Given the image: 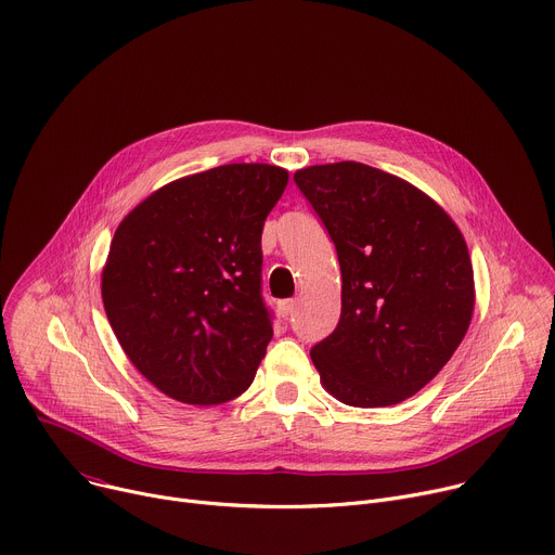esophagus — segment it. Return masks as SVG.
I'll return each mask as SVG.
<instances>
[{"instance_id": "1", "label": "esophagus", "mask_w": 555, "mask_h": 555, "mask_svg": "<svg viewBox=\"0 0 555 555\" xmlns=\"http://www.w3.org/2000/svg\"><path fill=\"white\" fill-rule=\"evenodd\" d=\"M296 310V300L294 298H289V300H281L279 304V314L283 317V319H287V317H292V312Z\"/></svg>"}]
</instances>
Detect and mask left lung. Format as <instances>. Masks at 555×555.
I'll return each mask as SVG.
<instances>
[{
	"mask_svg": "<svg viewBox=\"0 0 555 555\" xmlns=\"http://www.w3.org/2000/svg\"><path fill=\"white\" fill-rule=\"evenodd\" d=\"M294 181L340 263V319L312 347L321 385L351 408L421 391L463 343L476 306L463 232L436 201L359 162L310 166Z\"/></svg>",
	"mask_w": 555,
	"mask_h": 555,
	"instance_id": "1",
	"label": "left lung"
}]
</instances>
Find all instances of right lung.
<instances>
[{"mask_svg":"<svg viewBox=\"0 0 555 555\" xmlns=\"http://www.w3.org/2000/svg\"><path fill=\"white\" fill-rule=\"evenodd\" d=\"M287 170L228 164L145 196L102 270L111 327L130 363L185 405H219L255 380L272 325L261 232Z\"/></svg>","mask_w":555,"mask_h":555,"instance_id":"obj_1","label":"right lung"}]
</instances>
